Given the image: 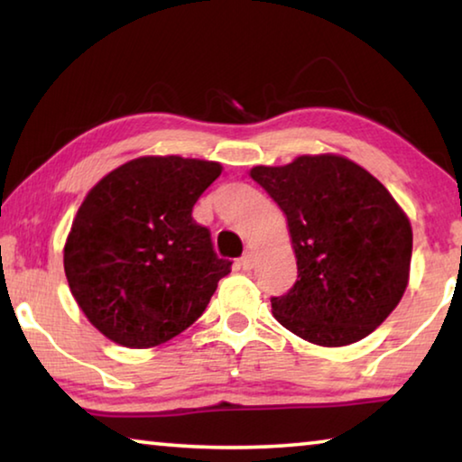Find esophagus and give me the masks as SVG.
<instances>
[{"label": "esophagus", "instance_id": "34e87169", "mask_svg": "<svg viewBox=\"0 0 462 462\" xmlns=\"http://www.w3.org/2000/svg\"><path fill=\"white\" fill-rule=\"evenodd\" d=\"M238 264H240L242 271H250V269H253V267H254V254H253V250H246V253L240 256V263H238Z\"/></svg>", "mask_w": 462, "mask_h": 462}]
</instances>
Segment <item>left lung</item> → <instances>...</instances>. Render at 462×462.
Segmentation results:
<instances>
[{"mask_svg": "<svg viewBox=\"0 0 462 462\" xmlns=\"http://www.w3.org/2000/svg\"><path fill=\"white\" fill-rule=\"evenodd\" d=\"M250 177L287 217L291 291L273 297L281 326L318 346H346L385 322L410 283L411 224L385 185L342 154H301Z\"/></svg>", "mask_w": 462, "mask_h": 462, "instance_id": "left-lung-1", "label": "left lung"}]
</instances>
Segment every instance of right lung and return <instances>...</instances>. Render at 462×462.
Returning a JSON list of instances; mask_svg holds the SVG:
<instances>
[{"label":"right lung","instance_id":"1","mask_svg":"<svg viewBox=\"0 0 462 462\" xmlns=\"http://www.w3.org/2000/svg\"><path fill=\"white\" fill-rule=\"evenodd\" d=\"M220 173L216 161L138 156L85 195L62 263L77 306L107 340L159 346L208 308L230 261L191 209Z\"/></svg>","mask_w":462,"mask_h":462}]
</instances>
